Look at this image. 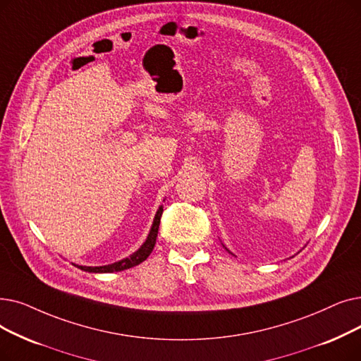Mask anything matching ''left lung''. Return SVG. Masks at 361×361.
<instances>
[{
    "instance_id": "1",
    "label": "left lung",
    "mask_w": 361,
    "mask_h": 361,
    "mask_svg": "<svg viewBox=\"0 0 361 361\" xmlns=\"http://www.w3.org/2000/svg\"><path fill=\"white\" fill-rule=\"evenodd\" d=\"M223 246H224V245H223ZM224 249H226V250H227V252H228V254H231V252H230V250H228V249H227V247H226V246H224ZM231 255H233V254H231Z\"/></svg>"
}]
</instances>
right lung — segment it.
I'll list each match as a JSON object with an SVG mask.
<instances>
[{
	"label": "right lung",
	"mask_w": 361,
	"mask_h": 361,
	"mask_svg": "<svg viewBox=\"0 0 361 361\" xmlns=\"http://www.w3.org/2000/svg\"><path fill=\"white\" fill-rule=\"evenodd\" d=\"M162 212H164V208L162 205L159 207V209L156 211V215L153 218V224L150 227V231L147 234L146 240L143 242V245L140 246L135 252H133L130 257L123 258L121 261H116L114 264H107V265H100V267H87V265H78V264H73L75 267L81 269L84 271H88V273H114V271H122V270H128L131 267H135V265L142 264L150 254L152 250L154 247V243H156V238H158V231H159V224H161V216H162Z\"/></svg>",
	"instance_id": "obj_1"
}]
</instances>
